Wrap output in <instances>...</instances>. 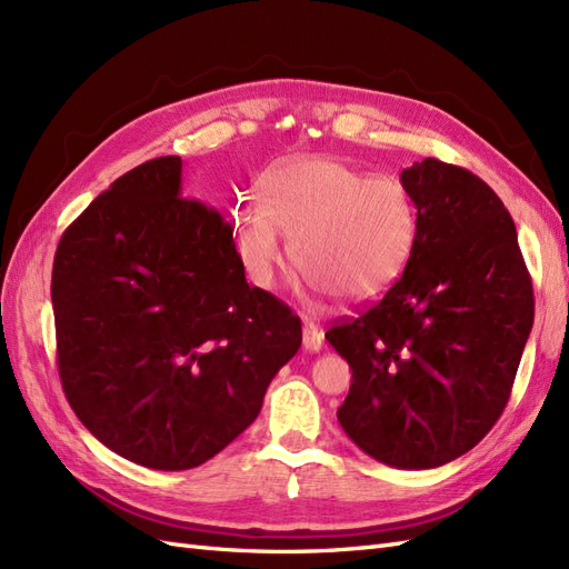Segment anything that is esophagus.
I'll list each match as a JSON object with an SVG mask.
<instances>
[{
	"label": "esophagus",
	"mask_w": 569,
	"mask_h": 569,
	"mask_svg": "<svg viewBox=\"0 0 569 569\" xmlns=\"http://www.w3.org/2000/svg\"><path fill=\"white\" fill-rule=\"evenodd\" d=\"M303 349L308 353H318L322 349V332L311 320H303Z\"/></svg>",
	"instance_id": "34e87169"
}]
</instances>
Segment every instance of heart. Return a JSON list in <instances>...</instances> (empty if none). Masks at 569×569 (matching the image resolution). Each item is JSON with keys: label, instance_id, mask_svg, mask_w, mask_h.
I'll list each match as a JSON object with an SVG mask.
<instances>
[{"label": "heart", "instance_id": "heart-1", "mask_svg": "<svg viewBox=\"0 0 569 569\" xmlns=\"http://www.w3.org/2000/svg\"><path fill=\"white\" fill-rule=\"evenodd\" d=\"M289 258L306 284L335 301L382 295L403 272L418 234V209L399 180L330 157L287 159L261 178V194L232 209V237L247 274L272 287Z\"/></svg>", "mask_w": 569, "mask_h": 569}]
</instances>
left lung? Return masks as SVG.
Wrapping results in <instances>:
<instances>
[{
  "mask_svg": "<svg viewBox=\"0 0 569 569\" xmlns=\"http://www.w3.org/2000/svg\"><path fill=\"white\" fill-rule=\"evenodd\" d=\"M418 209L387 295L325 339L353 370L347 437L399 470L468 453L501 418L533 322L531 280L503 201L470 170L425 159L401 173Z\"/></svg>",
  "mask_w": 569,
  "mask_h": 569,
  "instance_id": "1",
  "label": "left lung"
}]
</instances>
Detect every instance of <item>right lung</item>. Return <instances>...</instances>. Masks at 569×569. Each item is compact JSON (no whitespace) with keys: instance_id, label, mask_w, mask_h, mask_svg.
<instances>
[{"instance_id":"obj_1","label":"right lung","mask_w":569,"mask_h":569,"mask_svg":"<svg viewBox=\"0 0 569 569\" xmlns=\"http://www.w3.org/2000/svg\"><path fill=\"white\" fill-rule=\"evenodd\" d=\"M51 306L78 420L151 470L226 449L301 347V320L247 282L228 222L182 199L180 157L128 170L63 232Z\"/></svg>"}]
</instances>
